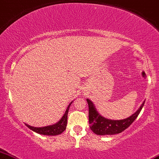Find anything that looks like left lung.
<instances>
[{
    "instance_id": "obj_1",
    "label": "left lung",
    "mask_w": 159,
    "mask_h": 159,
    "mask_svg": "<svg viewBox=\"0 0 159 159\" xmlns=\"http://www.w3.org/2000/svg\"><path fill=\"white\" fill-rule=\"evenodd\" d=\"M86 101L89 106L90 129L97 135H114V134L121 133L133 123V122L139 114L144 104V101L137 111L129 117L121 120H112L106 119L100 115L97 111L95 106L91 100L86 99Z\"/></svg>"
}]
</instances>
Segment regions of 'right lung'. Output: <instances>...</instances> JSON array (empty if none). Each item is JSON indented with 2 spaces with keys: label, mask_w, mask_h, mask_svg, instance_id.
<instances>
[{
  "label": "right lung",
  "mask_w": 159,
  "mask_h": 159,
  "mask_svg": "<svg viewBox=\"0 0 159 159\" xmlns=\"http://www.w3.org/2000/svg\"><path fill=\"white\" fill-rule=\"evenodd\" d=\"M73 102H71L68 106V107L66 110L65 114L62 116V118L59 120V122H56V124L52 125H48L45 126V127H42V128H36L33 127V126H30L29 125L25 124L26 126L28 128H29V129L33 130V131L36 132V133L43 134V135H48V136H56L59 135L63 133L66 129L67 127V114L68 111H69L70 106L71 105Z\"/></svg>",
  "instance_id": "1"
}]
</instances>
